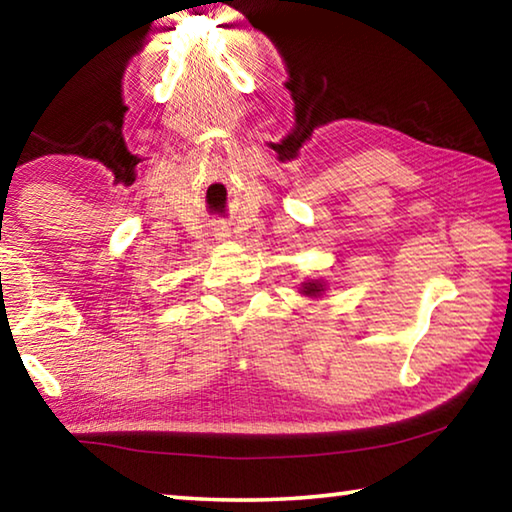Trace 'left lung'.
I'll list each match as a JSON object with an SVG mask.
<instances>
[{"label": "left lung", "instance_id": "left-lung-1", "mask_svg": "<svg viewBox=\"0 0 512 512\" xmlns=\"http://www.w3.org/2000/svg\"><path fill=\"white\" fill-rule=\"evenodd\" d=\"M325 287H327V284L323 280H305L300 284L298 291L307 298H320L325 293Z\"/></svg>", "mask_w": 512, "mask_h": 512}]
</instances>
